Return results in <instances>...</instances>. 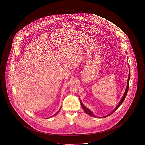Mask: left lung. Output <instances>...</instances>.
<instances>
[{
	"label": "left lung",
	"instance_id": "obj_1",
	"mask_svg": "<svg viewBox=\"0 0 145 145\" xmlns=\"http://www.w3.org/2000/svg\"><path fill=\"white\" fill-rule=\"evenodd\" d=\"M130 71H129V77H128V82H127V88L126 89V90H125V93L124 94V95H123V96L122 97V98L121 100H120V103L118 104V105H117V106L115 108V110H113V112H112L110 114H109V115H107L106 116H105V117H98L99 118H105V117H108L109 116H110V115H111L112 114H113V113H114V112L116 111V110H117V109L120 106V105H121L122 103H123V101H124L125 100V98H126V97L127 94V93H128V91L129 89V81H130ZM80 103H81V105L82 107L83 108V109L84 110V111H85V113H86L87 114H88V115H90L91 116H92V117H95V116L93 115V113H92V112L90 111V110H89L87 108V107H86L83 105V104L82 103L81 101H80Z\"/></svg>",
	"mask_w": 145,
	"mask_h": 145
}]
</instances>
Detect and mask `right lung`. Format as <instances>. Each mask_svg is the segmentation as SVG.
Returning a JSON list of instances; mask_svg holds the SVG:
<instances>
[{
  "label": "right lung",
  "mask_w": 145,
  "mask_h": 145,
  "mask_svg": "<svg viewBox=\"0 0 145 145\" xmlns=\"http://www.w3.org/2000/svg\"><path fill=\"white\" fill-rule=\"evenodd\" d=\"M60 109H61V107H60ZM59 112V111H58L57 112V113L56 114H55V115H54L53 116H55V115H57V114Z\"/></svg>",
  "instance_id": "obj_1"
}]
</instances>
